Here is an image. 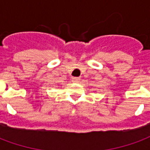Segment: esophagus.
Here are the masks:
<instances>
[{"label": "esophagus", "instance_id": "34e87169", "mask_svg": "<svg viewBox=\"0 0 150 150\" xmlns=\"http://www.w3.org/2000/svg\"><path fill=\"white\" fill-rule=\"evenodd\" d=\"M72 81L75 82V83H79V82L80 81V79L79 78V77H75V78L72 79Z\"/></svg>", "mask_w": 150, "mask_h": 150}]
</instances>
